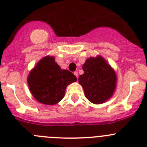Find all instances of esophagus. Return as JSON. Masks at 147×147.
Listing matches in <instances>:
<instances>
[{
  "mask_svg": "<svg viewBox=\"0 0 147 147\" xmlns=\"http://www.w3.org/2000/svg\"><path fill=\"white\" fill-rule=\"evenodd\" d=\"M74 75H75V76L77 77V78H78V72H77V71H75V72H74Z\"/></svg>",
  "mask_w": 147,
  "mask_h": 147,
  "instance_id": "esophagus-1",
  "label": "esophagus"
}]
</instances>
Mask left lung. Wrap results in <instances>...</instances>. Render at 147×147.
Listing matches in <instances>:
<instances>
[{
    "label": "left lung",
    "mask_w": 147,
    "mask_h": 147,
    "mask_svg": "<svg viewBox=\"0 0 147 147\" xmlns=\"http://www.w3.org/2000/svg\"><path fill=\"white\" fill-rule=\"evenodd\" d=\"M82 69L84 74L78 80L87 100L98 105L111 98L116 89L117 75L106 60L101 56L90 57Z\"/></svg>",
    "instance_id": "left-lung-1"
}]
</instances>
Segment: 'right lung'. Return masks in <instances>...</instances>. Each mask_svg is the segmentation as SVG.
I'll return each mask as SVG.
<instances>
[{
	"mask_svg": "<svg viewBox=\"0 0 147 147\" xmlns=\"http://www.w3.org/2000/svg\"><path fill=\"white\" fill-rule=\"evenodd\" d=\"M76 81V77L62 69L53 56L41 59L28 77L31 94L37 101L47 105L58 103L64 97L67 86Z\"/></svg>",
	"mask_w": 147,
	"mask_h": 147,
	"instance_id": "1",
	"label": "right lung"
}]
</instances>
